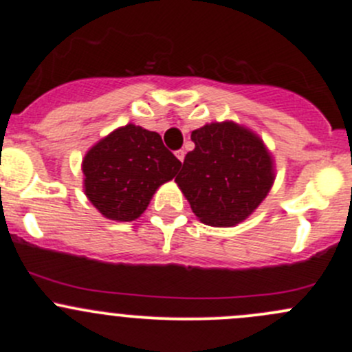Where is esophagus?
<instances>
[{
	"label": "esophagus",
	"instance_id": "34e87169",
	"mask_svg": "<svg viewBox=\"0 0 352 352\" xmlns=\"http://www.w3.org/2000/svg\"><path fill=\"white\" fill-rule=\"evenodd\" d=\"M175 156L180 160V162H184V158H186V151H184V150H177L175 151Z\"/></svg>",
	"mask_w": 352,
	"mask_h": 352
}]
</instances>
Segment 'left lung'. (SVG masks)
Segmentation results:
<instances>
[{"label":"left lung","mask_w":352,"mask_h":352,"mask_svg":"<svg viewBox=\"0 0 352 352\" xmlns=\"http://www.w3.org/2000/svg\"><path fill=\"white\" fill-rule=\"evenodd\" d=\"M196 148L186 155L175 182L194 214L211 226L243 221L272 186V160L255 134L233 122L192 131Z\"/></svg>","instance_id":"obj_1"}]
</instances>
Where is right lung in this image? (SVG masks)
I'll list each match as a JSON object with an SVG mask.
<instances>
[{
    "instance_id": "1",
    "label": "right lung",
    "mask_w": 352,
    "mask_h": 352,
    "mask_svg": "<svg viewBox=\"0 0 352 352\" xmlns=\"http://www.w3.org/2000/svg\"><path fill=\"white\" fill-rule=\"evenodd\" d=\"M182 163L163 144L162 136L134 124L113 131L83 160L85 194L116 221L140 218L162 184L175 177Z\"/></svg>"
}]
</instances>
